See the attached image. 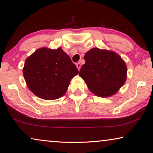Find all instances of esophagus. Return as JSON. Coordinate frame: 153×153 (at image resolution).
Listing matches in <instances>:
<instances>
[{"instance_id":"obj_1","label":"esophagus","mask_w":153,"mask_h":153,"mask_svg":"<svg viewBox=\"0 0 153 153\" xmlns=\"http://www.w3.org/2000/svg\"><path fill=\"white\" fill-rule=\"evenodd\" d=\"M76 66L77 68L79 69V70H80V67H81V65H80V62H77V63H76Z\"/></svg>"}]
</instances>
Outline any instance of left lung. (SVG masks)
<instances>
[{
  "label": "left lung",
  "instance_id": "left-lung-1",
  "mask_svg": "<svg viewBox=\"0 0 153 153\" xmlns=\"http://www.w3.org/2000/svg\"><path fill=\"white\" fill-rule=\"evenodd\" d=\"M84 59L79 76L97 96H111L125 82L126 66L117 53L94 48L85 54Z\"/></svg>",
  "mask_w": 153,
  "mask_h": 153
}]
</instances>
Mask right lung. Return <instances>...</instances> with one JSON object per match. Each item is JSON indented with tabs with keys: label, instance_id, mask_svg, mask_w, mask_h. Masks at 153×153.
<instances>
[{
	"label": "right lung",
	"instance_id": "1",
	"mask_svg": "<svg viewBox=\"0 0 153 153\" xmlns=\"http://www.w3.org/2000/svg\"><path fill=\"white\" fill-rule=\"evenodd\" d=\"M79 73L76 65L61 48H42L28 57L23 75L28 87L41 99H59L67 92L71 80Z\"/></svg>",
	"mask_w": 153,
	"mask_h": 153
}]
</instances>
